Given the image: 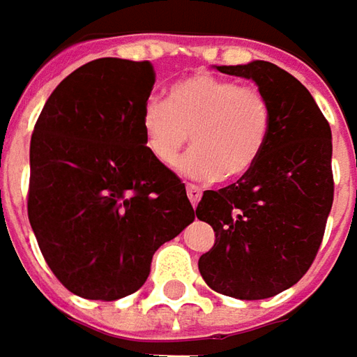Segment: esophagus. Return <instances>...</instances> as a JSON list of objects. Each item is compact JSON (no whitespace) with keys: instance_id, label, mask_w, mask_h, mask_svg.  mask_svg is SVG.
<instances>
[{"instance_id":"34e87169","label":"esophagus","mask_w":357,"mask_h":357,"mask_svg":"<svg viewBox=\"0 0 357 357\" xmlns=\"http://www.w3.org/2000/svg\"><path fill=\"white\" fill-rule=\"evenodd\" d=\"M186 195H188L190 204H192V206H197V204H199L200 197H202V190H200L197 185H186Z\"/></svg>"}]
</instances>
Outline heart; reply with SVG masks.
I'll return each mask as SVG.
<instances>
[{
  "mask_svg": "<svg viewBox=\"0 0 357 357\" xmlns=\"http://www.w3.org/2000/svg\"><path fill=\"white\" fill-rule=\"evenodd\" d=\"M272 103L254 85L197 73L176 81L167 101H149L141 111V132L149 153L165 167H174L195 181L240 178L262 157L272 132Z\"/></svg>",
  "mask_w": 357,
  "mask_h": 357,
  "instance_id": "obj_1",
  "label": "heart"
}]
</instances>
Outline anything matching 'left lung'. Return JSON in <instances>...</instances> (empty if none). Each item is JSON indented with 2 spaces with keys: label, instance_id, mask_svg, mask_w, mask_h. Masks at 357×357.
<instances>
[{
  "label": "left lung",
  "instance_id": "obj_1",
  "mask_svg": "<svg viewBox=\"0 0 357 357\" xmlns=\"http://www.w3.org/2000/svg\"><path fill=\"white\" fill-rule=\"evenodd\" d=\"M252 79L272 103V132L252 171L204 190L197 216L214 230L199 270L214 292L264 300L312 266L334 202L332 130L310 91L268 61L216 67Z\"/></svg>",
  "mask_w": 357,
  "mask_h": 357
}]
</instances>
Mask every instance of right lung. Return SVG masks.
Masks as SVG:
<instances>
[{
	"instance_id": "right-lung-1",
	"label": "right lung",
	"mask_w": 357,
	"mask_h": 357,
	"mask_svg": "<svg viewBox=\"0 0 357 357\" xmlns=\"http://www.w3.org/2000/svg\"><path fill=\"white\" fill-rule=\"evenodd\" d=\"M149 61L103 57L55 87L29 146L27 214L57 280L87 300L143 286L158 248L195 220L183 181L146 149Z\"/></svg>"
}]
</instances>
